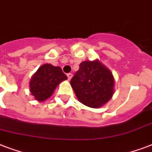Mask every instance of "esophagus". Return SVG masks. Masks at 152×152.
I'll list each match as a JSON object with an SVG mask.
<instances>
[{
	"instance_id": "1",
	"label": "esophagus",
	"mask_w": 152,
	"mask_h": 152,
	"mask_svg": "<svg viewBox=\"0 0 152 152\" xmlns=\"http://www.w3.org/2000/svg\"><path fill=\"white\" fill-rule=\"evenodd\" d=\"M72 73H67V79L69 80H70L71 79H72Z\"/></svg>"
}]
</instances>
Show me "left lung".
Segmentation results:
<instances>
[{"label":"left lung","mask_w":152,"mask_h":152,"mask_svg":"<svg viewBox=\"0 0 152 152\" xmlns=\"http://www.w3.org/2000/svg\"><path fill=\"white\" fill-rule=\"evenodd\" d=\"M79 67L70 81L76 97L88 107H101L113 94L112 73L97 60L82 62Z\"/></svg>","instance_id":"obj_1"}]
</instances>
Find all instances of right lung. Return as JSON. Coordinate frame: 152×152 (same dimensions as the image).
Listing matches in <instances>:
<instances>
[{"mask_svg":"<svg viewBox=\"0 0 152 152\" xmlns=\"http://www.w3.org/2000/svg\"><path fill=\"white\" fill-rule=\"evenodd\" d=\"M67 78L59 67H54L48 64L42 65L30 80V93L35 100L42 102L49 98L57 85Z\"/></svg>","mask_w":152,"mask_h":152,"instance_id":"add662e5","label":"right lung"}]
</instances>
